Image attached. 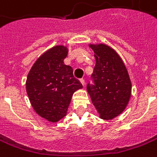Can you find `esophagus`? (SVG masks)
<instances>
[{
  "label": "esophagus",
  "mask_w": 157,
  "mask_h": 157,
  "mask_svg": "<svg viewBox=\"0 0 157 157\" xmlns=\"http://www.w3.org/2000/svg\"><path fill=\"white\" fill-rule=\"evenodd\" d=\"M80 82H81V83L82 84V85H85V81H84V79L83 78H82V79H80Z\"/></svg>",
  "instance_id": "1"
}]
</instances>
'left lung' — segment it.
Instances as JSON below:
<instances>
[{
    "label": "left lung",
    "instance_id": "8db88e82",
    "mask_svg": "<svg viewBox=\"0 0 157 157\" xmlns=\"http://www.w3.org/2000/svg\"><path fill=\"white\" fill-rule=\"evenodd\" d=\"M95 53L92 84L87 85L100 117L111 120L125 109L131 96V82L122 58L105 44H89Z\"/></svg>",
    "mask_w": 157,
    "mask_h": 157
}]
</instances>
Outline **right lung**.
Segmentation results:
<instances>
[{"label": "right lung", "mask_w": 157, "mask_h": 157, "mask_svg": "<svg viewBox=\"0 0 157 157\" xmlns=\"http://www.w3.org/2000/svg\"><path fill=\"white\" fill-rule=\"evenodd\" d=\"M67 56V47H53L36 60L27 77L26 89L33 109L52 122L66 116L74 92L82 88L74 77L73 68L64 64Z\"/></svg>", "instance_id": "1"}]
</instances>
